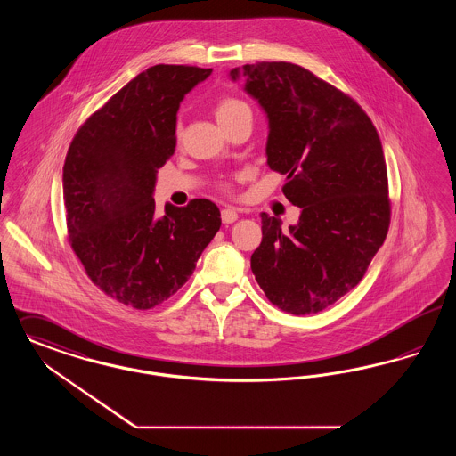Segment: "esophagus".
<instances>
[{
	"label": "esophagus",
	"mask_w": 456,
	"mask_h": 456,
	"mask_svg": "<svg viewBox=\"0 0 456 456\" xmlns=\"http://www.w3.org/2000/svg\"><path fill=\"white\" fill-rule=\"evenodd\" d=\"M220 217H222L224 224H234V222L239 219V216H237V212L234 208H224Z\"/></svg>",
	"instance_id": "esophagus-1"
}]
</instances>
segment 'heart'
Here are the masks:
<instances>
[{
  "instance_id": "b5f03b06",
  "label": "heart",
  "mask_w": 456,
  "mask_h": 456,
  "mask_svg": "<svg viewBox=\"0 0 456 456\" xmlns=\"http://www.w3.org/2000/svg\"><path fill=\"white\" fill-rule=\"evenodd\" d=\"M240 113H251V109L248 103L237 98H222L219 103L216 105V118L220 126L236 118Z\"/></svg>"
}]
</instances>
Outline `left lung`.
Instances as JSON below:
<instances>
[{
  "label": "left lung",
  "instance_id": "1",
  "mask_svg": "<svg viewBox=\"0 0 456 456\" xmlns=\"http://www.w3.org/2000/svg\"><path fill=\"white\" fill-rule=\"evenodd\" d=\"M268 120V166L287 175L283 193L300 207L289 231L261 214L263 240L251 256L257 285L295 315L332 305L363 278L390 222L382 142L362 107L292 64L234 68Z\"/></svg>",
  "mask_w": 456,
  "mask_h": 456
}]
</instances>
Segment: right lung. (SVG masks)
<instances>
[{
	"instance_id": "1",
	"label": "right lung",
	"mask_w": 456,
	"mask_h": 456,
	"mask_svg": "<svg viewBox=\"0 0 456 456\" xmlns=\"http://www.w3.org/2000/svg\"><path fill=\"white\" fill-rule=\"evenodd\" d=\"M212 69L158 64L137 74L74 135L62 169L74 253L93 283L146 310L178 292L220 229L214 201L166 203L156 214L158 169L175 151L184 94Z\"/></svg>"
}]
</instances>
